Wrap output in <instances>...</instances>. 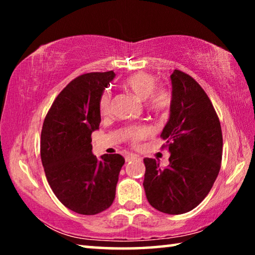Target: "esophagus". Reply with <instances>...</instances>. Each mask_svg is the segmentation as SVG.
I'll return each instance as SVG.
<instances>
[{"instance_id": "obj_1", "label": "esophagus", "mask_w": 255, "mask_h": 255, "mask_svg": "<svg viewBox=\"0 0 255 255\" xmlns=\"http://www.w3.org/2000/svg\"><path fill=\"white\" fill-rule=\"evenodd\" d=\"M135 158H137V156H136V155H133V154H127L126 156H125V159H126V162H130V161H132V159H135Z\"/></svg>"}]
</instances>
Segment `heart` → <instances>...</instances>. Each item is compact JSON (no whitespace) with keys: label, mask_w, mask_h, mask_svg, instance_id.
Here are the masks:
<instances>
[{"label":"heart","mask_w":255,"mask_h":255,"mask_svg":"<svg viewBox=\"0 0 255 255\" xmlns=\"http://www.w3.org/2000/svg\"><path fill=\"white\" fill-rule=\"evenodd\" d=\"M156 77L147 73H136L128 76L123 82L125 90L140 100L146 101V108L150 112L166 114L173 105V93L166 86H156ZM111 110V93L105 91L99 101V111L101 116H108ZM152 130L148 126H135L126 129L125 137L131 144L136 145L140 140L150 136Z\"/></svg>","instance_id":"obj_1"}]
</instances>
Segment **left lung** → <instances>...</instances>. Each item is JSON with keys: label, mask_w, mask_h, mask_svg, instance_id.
Instances as JSON below:
<instances>
[{"label": "left lung", "mask_w": 255, "mask_h": 255, "mask_svg": "<svg viewBox=\"0 0 255 255\" xmlns=\"http://www.w3.org/2000/svg\"><path fill=\"white\" fill-rule=\"evenodd\" d=\"M173 105L161 137L170 150V164L162 169L144 158V189L150 206L180 215L200 204L213 188L223 156V133L216 110L199 83L187 73L171 75Z\"/></svg>", "instance_id": "left-lung-1"}]
</instances>
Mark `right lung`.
<instances>
[{"instance_id": "add662e5", "label": "right lung", "mask_w": 255, "mask_h": 255, "mask_svg": "<svg viewBox=\"0 0 255 255\" xmlns=\"http://www.w3.org/2000/svg\"><path fill=\"white\" fill-rule=\"evenodd\" d=\"M115 73L92 72L71 81L47 112L40 156L47 181L57 199L81 215H97L115 200L125 158L92 154L91 133L101 122L99 101Z\"/></svg>"}]
</instances>
